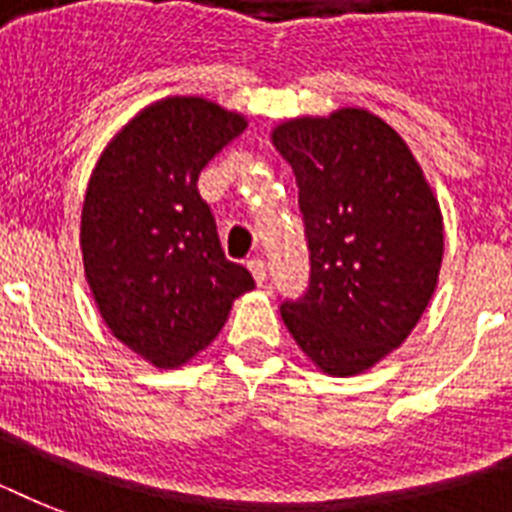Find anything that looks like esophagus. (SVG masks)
I'll list each match as a JSON object with an SVG mask.
<instances>
[{"instance_id":"obj_1","label":"esophagus","mask_w":512,"mask_h":512,"mask_svg":"<svg viewBox=\"0 0 512 512\" xmlns=\"http://www.w3.org/2000/svg\"><path fill=\"white\" fill-rule=\"evenodd\" d=\"M249 273H252V279H255V284L260 287V284H265V279H268V271H265V263L260 260V257H255V260H249L247 263Z\"/></svg>"}]
</instances>
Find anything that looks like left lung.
I'll list each match as a JSON object with an SVG mask.
<instances>
[{"instance_id": "obj_1", "label": "left lung", "mask_w": 512, "mask_h": 512, "mask_svg": "<svg viewBox=\"0 0 512 512\" xmlns=\"http://www.w3.org/2000/svg\"><path fill=\"white\" fill-rule=\"evenodd\" d=\"M271 143L295 172L311 289L281 305L297 348L353 377L412 335L438 287L444 215L406 140L366 108L297 116Z\"/></svg>"}]
</instances>
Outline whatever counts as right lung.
<instances>
[{
	"label": "right lung",
	"mask_w": 512,
	"mask_h": 512,
	"mask_svg": "<svg viewBox=\"0 0 512 512\" xmlns=\"http://www.w3.org/2000/svg\"><path fill=\"white\" fill-rule=\"evenodd\" d=\"M247 130V116L199 95L140 108L103 148L84 193L79 247L100 319L156 369L188 364L255 287L225 260L196 180Z\"/></svg>",
	"instance_id": "1"
}]
</instances>
